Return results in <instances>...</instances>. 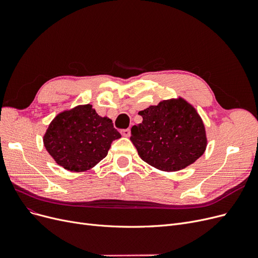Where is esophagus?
<instances>
[{"instance_id":"34e87169","label":"esophagus","mask_w":258,"mask_h":258,"mask_svg":"<svg viewBox=\"0 0 258 258\" xmlns=\"http://www.w3.org/2000/svg\"><path fill=\"white\" fill-rule=\"evenodd\" d=\"M121 135H122L123 137H130V135H131V130H130V128H126V130L121 131Z\"/></svg>"}]
</instances>
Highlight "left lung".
I'll use <instances>...</instances> for the list:
<instances>
[{"label": "left lung", "mask_w": 258, "mask_h": 258, "mask_svg": "<svg viewBox=\"0 0 258 258\" xmlns=\"http://www.w3.org/2000/svg\"><path fill=\"white\" fill-rule=\"evenodd\" d=\"M142 122L131 130V141L140 158L164 172L194 163L207 149L203 119L186 100H162L138 113Z\"/></svg>", "instance_id": "left-lung-1"}]
</instances>
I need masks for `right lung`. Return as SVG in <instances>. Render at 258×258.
<instances>
[{
	"mask_svg": "<svg viewBox=\"0 0 258 258\" xmlns=\"http://www.w3.org/2000/svg\"><path fill=\"white\" fill-rule=\"evenodd\" d=\"M121 137L107 117L92 104L61 111L49 123L43 143L53 160L65 170L85 172L105 158L110 144Z\"/></svg>",
	"mask_w": 258,
	"mask_h": 258,
	"instance_id": "1",
	"label": "right lung"
}]
</instances>
